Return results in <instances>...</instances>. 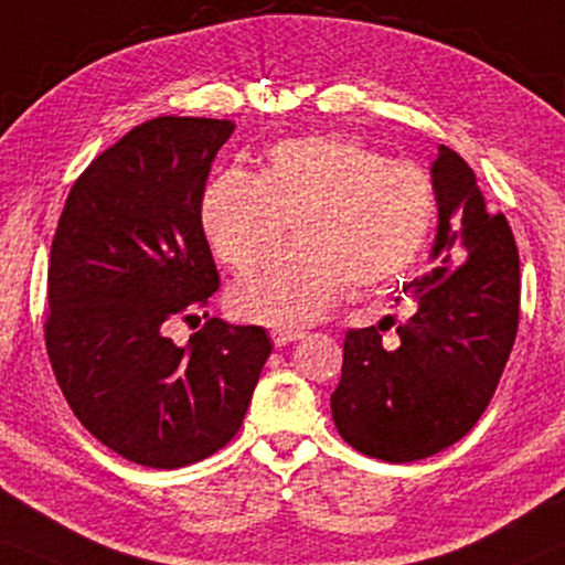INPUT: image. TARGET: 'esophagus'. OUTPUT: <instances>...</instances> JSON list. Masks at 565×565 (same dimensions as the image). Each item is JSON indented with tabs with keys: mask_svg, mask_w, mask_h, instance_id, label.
Segmentation results:
<instances>
[{
	"mask_svg": "<svg viewBox=\"0 0 565 565\" xmlns=\"http://www.w3.org/2000/svg\"><path fill=\"white\" fill-rule=\"evenodd\" d=\"M302 331H291V328H274V331H270V339H274L276 347H287L291 341L302 339Z\"/></svg>",
	"mask_w": 565,
	"mask_h": 565,
	"instance_id": "esophagus-1",
	"label": "esophagus"
}]
</instances>
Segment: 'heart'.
<instances>
[{"mask_svg": "<svg viewBox=\"0 0 565 565\" xmlns=\"http://www.w3.org/2000/svg\"><path fill=\"white\" fill-rule=\"evenodd\" d=\"M200 224L234 270L274 255L295 224L297 245L242 276L230 299L239 318L297 328L323 318L347 284L377 291L404 276L430 239L435 190L423 169L356 140H284L260 177L230 169L213 180Z\"/></svg>", "mask_w": 565, "mask_h": 565, "instance_id": "b5f03b06", "label": "heart"}]
</instances>
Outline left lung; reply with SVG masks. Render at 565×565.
Returning a JSON list of instances; mask_svg holds the SVG:
<instances>
[{
    "instance_id": "obj_1",
    "label": "left lung",
    "mask_w": 565,
    "mask_h": 565,
    "mask_svg": "<svg viewBox=\"0 0 565 565\" xmlns=\"http://www.w3.org/2000/svg\"><path fill=\"white\" fill-rule=\"evenodd\" d=\"M438 234L430 274L404 284L406 320L385 316L344 339L331 396L335 430L360 454L417 461L461 440L488 409L519 328V249L475 171L451 148L433 161ZM398 302V299H396ZM397 326L388 342L382 331Z\"/></svg>"
}]
</instances>
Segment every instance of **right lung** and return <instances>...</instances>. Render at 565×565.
Returning <instances> with one entry per match:
<instances>
[{
    "label": "right lung",
    "mask_w": 565,
    "mask_h": 565,
    "mask_svg": "<svg viewBox=\"0 0 565 565\" xmlns=\"http://www.w3.org/2000/svg\"><path fill=\"white\" fill-rule=\"evenodd\" d=\"M232 132L205 117L132 127L77 177L52 242L44 335L56 383L93 438L142 467L224 448L274 349L266 328L218 318L188 347L167 335L218 289L200 205Z\"/></svg>",
    "instance_id": "add662e5"
}]
</instances>
